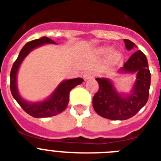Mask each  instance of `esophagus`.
<instances>
[{
    "label": "esophagus",
    "instance_id": "esophagus-1",
    "mask_svg": "<svg viewBox=\"0 0 161 161\" xmlns=\"http://www.w3.org/2000/svg\"><path fill=\"white\" fill-rule=\"evenodd\" d=\"M94 77V73H93V71H88V72H86L84 73V75H83V78L85 80H88V79H92Z\"/></svg>",
    "mask_w": 161,
    "mask_h": 161
}]
</instances>
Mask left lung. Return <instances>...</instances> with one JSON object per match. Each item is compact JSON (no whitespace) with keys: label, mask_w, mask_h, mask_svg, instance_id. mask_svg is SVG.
I'll use <instances>...</instances> for the list:
<instances>
[{"label":"left lung","mask_w":161,"mask_h":161,"mask_svg":"<svg viewBox=\"0 0 161 161\" xmlns=\"http://www.w3.org/2000/svg\"><path fill=\"white\" fill-rule=\"evenodd\" d=\"M124 42L128 50L135 47L128 39H124ZM120 70L123 73L137 72L132 94L126 97L119 94L107 78H96L99 88L93 96V107L98 115L108 119L125 120L135 116L149 98L150 72L147 58L142 52L139 50L133 53Z\"/></svg>","instance_id":"8db88e82"}]
</instances>
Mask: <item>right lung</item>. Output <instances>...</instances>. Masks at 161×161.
<instances>
[{"label": "right lung", "mask_w": 161, "mask_h": 161, "mask_svg": "<svg viewBox=\"0 0 161 161\" xmlns=\"http://www.w3.org/2000/svg\"><path fill=\"white\" fill-rule=\"evenodd\" d=\"M45 43H56L52 39L43 36L42 38L36 39L33 41L28 42L25 44V46L20 52L18 58H16L15 63L12 65L10 74V88L11 93L13 98L16 100L23 110L34 118H45L51 117L63 112L68 106L69 101V93L74 87L80 84L83 82V79L81 78L70 79V80L63 81L60 85L58 86L50 98L47 100L41 103H30L23 100L20 97L16 88V73L20 64L23 61L27 54L36 47L41 46Z\"/></svg>", "instance_id": "add662e5"}]
</instances>
